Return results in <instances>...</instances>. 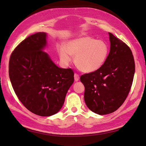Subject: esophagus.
Returning a JSON list of instances; mask_svg holds the SVG:
<instances>
[{"label":"esophagus","instance_id":"34e87169","mask_svg":"<svg viewBox=\"0 0 146 146\" xmlns=\"http://www.w3.org/2000/svg\"><path fill=\"white\" fill-rule=\"evenodd\" d=\"M74 77H75V80L76 82L78 81L79 79H80V76H79V75H78V74L75 73V75H74Z\"/></svg>","mask_w":146,"mask_h":146}]
</instances>
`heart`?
Listing matches in <instances>:
<instances>
[{
  "mask_svg": "<svg viewBox=\"0 0 146 146\" xmlns=\"http://www.w3.org/2000/svg\"><path fill=\"white\" fill-rule=\"evenodd\" d=\"M109 48L106 42L90 36H82L68 42L65 48L59 49L61 61L68 64L70 56L75 57V65L85 73L94 72L103 66L106 61Z\"/></svg>",
  "mask_w": 146,
  "mask_h": 146,
  "instance_id": "obj_1",
  "label": "heart"
}]
</instances>
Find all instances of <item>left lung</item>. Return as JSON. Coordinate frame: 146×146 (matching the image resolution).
<instances>
[{"instance_id": "left-lung-1", "label": "left lung", "mask_w": 146, "mask_h": 146, "mask_svg": "<svg viewBox=\"0 0 146 146\" xmlns=\"http://www.w3.org/2000/svg\"><path fill=\"white\" fill-rule=\"evenodd\" d=\"M110 52L100 69L80 76L84 100L90 110L99 115L112 113L123 104L131 90L135 73L131 49L109 33Z\"/></svg>"}]
</instances>
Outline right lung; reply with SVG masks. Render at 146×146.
Masks as SVG:
<instances>
[{
    "instance_id": "right-lung-1",
    "label": "right lung",
    "mask_w": 146,
    "mask_h": 146,
    "mask_svg": "<svg viewBox=\"0 0 146 146\" xmlns=\"http://www.w3.org/2000/svg\"><path fill=\"white\" fill-rule=\"evenodd\" d=\"M46 34L37 33L19 44L11 53L9 75L19 100L27 110L40 116L57 113L74 82L71 68H61L42 50Z\"/></svg>"
}]
</instances>
